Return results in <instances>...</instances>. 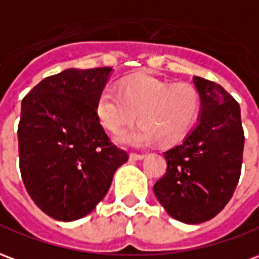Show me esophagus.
Wrapping results in <instances>:
<instances>
[{"label": "esophagus", "mask_w": 259, "mask_h": 259, "mask_svg": "<svg viewBox=\"0 0 259 259\" xmlns=\"http://www.w3.org/2000/svg\"><path fill=\"white\" fill-rule=\"evenodd\" d=\"M146 155L144 154H139V153H130L129 155V158L130 161H139V160H143Z\"/></svg>", "instance_id": "1"}]
</instances>
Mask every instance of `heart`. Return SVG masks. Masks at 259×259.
<instances>
[{
	"mask_svg": "<svg viewBox=\"0 0 259 259\" xmlns=\"http://www.w3.org/2000/svg\"><path fill=\"white\" fill-rule=\"evenodd\" d=\"M200 108V94L193 84L169 82L150 74L123 79L119 94L106 87L95 104L99 123L111 133L126 129L139 115L140 124L119 137V142L132 146L154 139L165 146L180 142L198 122Z\"/></svg>",
	"mask_w": 259,
	"mask_h": 259,
	"instance_id": "obj_1",
	"label": "heart"
}]
</instances>
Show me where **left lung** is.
<instances>
[{"instance_id": "obj_1", "label": "left lung", "mask_w": 259, "mask_h": 259, "mask_svg": "<svg viewBox=\"0 0 259 259\" xmlns=\"http://www.w3.org/2000/svg\"><path fill=\"white\" fill-rule=\"evenodd\" d=\"M202 99L198 126L164 153L167 172L153 186L171 218L203 223L223 210L241 174L244 130L240 105L223 87L193 77Z\"/></svg>"}]
</instances>
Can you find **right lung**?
<instances>
[{
    "mask_svg": "<svg viewBox=\"0 0 259 259\" xmlns=\"http://www.w3.org/2000/svg\"><path fill=\"white\" fill-rule=\"evenodd\" d=\"M111 67L68 68L22 99L19 164L29 196L50 218L73 222L104 199L127 153L109 140L95 104Z\"/></svg>",
    "mask_w": 259,
    "mask_h": 259,
    "instance_id": "obj_1",
    "label": "right lung"
}]
</instances>
